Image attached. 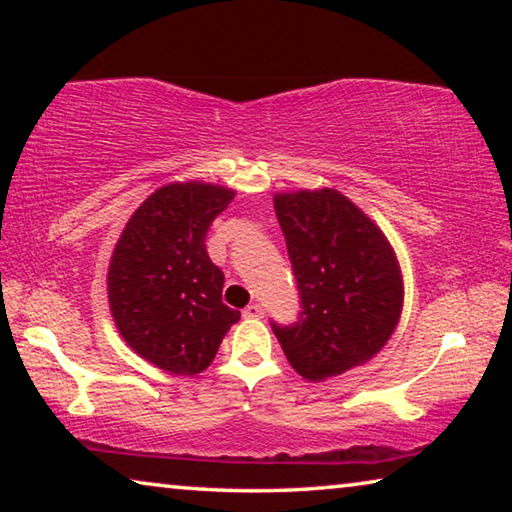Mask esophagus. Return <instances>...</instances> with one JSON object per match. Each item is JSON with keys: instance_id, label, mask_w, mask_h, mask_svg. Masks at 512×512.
<instances>
[{"instance_id": "1", "label": "esophagus", "mask_w": 512, "mask_h": 512, "mask_svg": "<svg viewBox=\"0 0 512 512\" xmlns=\"http://www.w3.org/2000/svg\"><path fill=\"white\" fill-rule=\"evenodd\" d=\"M262 316H264V309H262V305H257V302H253V305H248L244 309V318H248V320H255V318H262Z\"/></svg>"}]
</instances>
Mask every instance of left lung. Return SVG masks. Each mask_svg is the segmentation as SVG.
Instances as JSON below:
<instances>
[{"label":"left lung","mask_w":512,"mask_h":512,"mask_svg":"<svg viewBox=\"0 0 512 512\" xmlns=\"http://www.w3.org/2000/svg\"><path fill=\"white\" fill-rule=\"evenodd\" d=\"M273 205L302 302L298 323L273 332L300 377L325 381L391 339L404 307L402 268L379 225L339 189L280 192Z\"/></svg>","instance_id":"1"}]
</instances>
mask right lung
<instances>
[{"label": "right lung", "instance_id": "1", "mask_svg": "<svg viewBox=\"0 0 512 512\" xmlns=\"http://www.w3.org/2000/svg\"><path fill=\"white\" fill-rule=\"evenodd\" d=\"M235 189L185 180L146 198L108 266V305L121 339L171 375H198L241 314L221 302L223 273L205 250L210 223Z\"/></svg>", "mask_w": 512, "mask_h": 512}]
</instances>
